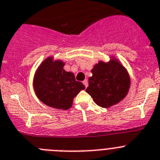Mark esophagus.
Segmentation results:
<instances>
[{
	"mask_svg": "<svg viewBox=\"0 0 160 160\" xmlns=\"http://www.w3.org/2000/svg\"><path fill=\"white\" fill-rule=\"evenodd\" d=\"M83 84H84V85L85 86V88H87V87H88V80H84V81H83Z\"/></svg>",
	"mask_w": 160,
	"mask_h": 160,
	"instance_id": "esophagus-1",
	"label": "esophagus"
}]
</instances>
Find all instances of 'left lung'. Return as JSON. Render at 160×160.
<instances>
[{
	"instance_id": "8db88e82",
	"label": "left lung",
	"mask_w": 160,
	"mask_h": 160,
	"mask_svg": "<svg viewBox=\"0 0 160 160\" xmlns=\"http://www.w3.org/2000/svg\"><path fill=\"white\" fill-rule=\"evenodd\" d=\"M92 73L86 92L99 106H112L122 101L128 92L130 77L117 59H111L109 63L101 61L92 69Z\"/></svg>"
}]
</instances>
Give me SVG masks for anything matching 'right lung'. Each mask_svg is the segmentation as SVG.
<instances>
[{
  "label": "right lung",
  "instance_id": "1",
  "mask_svg": "<svg viewBox=\"0 0 160 160\" xmlns=\"http://www.w3.org/2000/svg\"><path fill=\"white\" fill-rule=\"evenodd\" d=\"M64 63L47 58L35 73L34 88L38 99L48 106L59 109H68L73 99L85 86L76 81L72 72L63 69Z\"/></svg>",
  "mask_w": 160,
  "mask_h": 160
}]
</instances>
